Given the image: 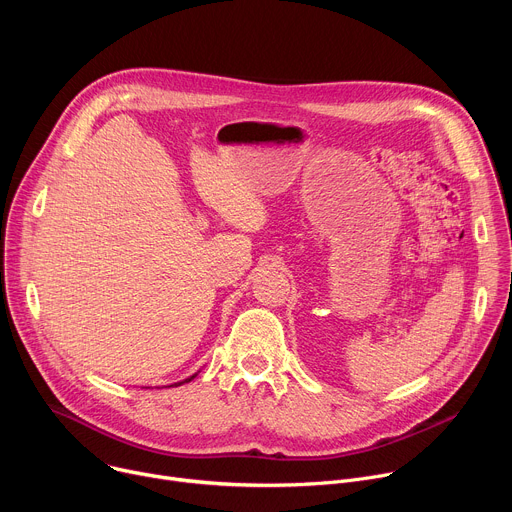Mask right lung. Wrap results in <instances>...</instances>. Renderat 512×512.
Instances as JSON below:
<instances>
[{
	"label": "right lung",
	"instance_id": "add662e5",
	"mask_svg": "<svg viewBox=\"0 0 512 512\" xmlns=\"http://www.w3.org/2000/svg\"><path fill=\"white\" fill-rule=\"evenodd\" d=\"M194 377H196V375H192V377H190V379H186V381H180V383H176V385H184V383H190V381H192V379H194Z\"/></svg>",
	"mask_w": 512,
	"mask_h": 512
}]
</instances>
